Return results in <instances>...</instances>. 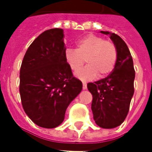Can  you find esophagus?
<instances>
[{
	"mask_svg": "<svg viewBox=\"0 0 152 152\" xmlns=\"http://www.w3.org/2000/svg\"><path fill=\"white\" fill-rule=\"evenodd\" d=\"M82 85H83V89H87V84H86V82H83Z\"/></svg>",
	"mask_w": 152,
	"mask_h": 152,
	"instance_id": "34e87169",
	"label": "esophagus"
}]
</instances>
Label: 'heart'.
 I'll return each instance as SVG.
<instances>
[{
  "instance_id": "1",
  "label": "heart",
  "mask_w": 152,
  "mask_h": 152,
  "mask_svg": "<svg viewBox=\"0 0 152 152\" xmlns=\"http://www.w3.org/2000/svg\"><path fill=\"white\" fill-rule=\"evenodd\" d=\"M65 58L74 72H78L86 62L88 65L76 76L83 80H89L99 75L103 78L114 69L117 59V49L111 40L89 34L80 39L76 43V50L69 48L65 52Z\"/></svg>"
}]
</instances>
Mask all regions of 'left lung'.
Here are the masks:
<instances>
[{
	"label": "left lung",
	"mask_w": 152,
	"mask_h": 152,
	"mask_svg": "<svg viewBox=\"0 0 152 152\" xmlns=\"http://www.w3.org/2000/svg\"><path fill=\"white\" fill-rule=\"evenodd\" d=\"M117 49L115 67L106 78L88 83L87 88L93 95L91 104L94 120L99 127L113 129L121 125L127 116L134 95L135 71L133 58L127 45L118 35L109 31Z\"/></svg>",
	"instance_id": "8db88e82"
}]
</instances>
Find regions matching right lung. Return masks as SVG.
<instances>
[{
	"mask_svg": "<svg viewBox=\"0 0 152 152\" xmlns=\"http://www.w3.org/2000/svg\"><path fill=\"white\" fill-rule=\"evenodd\" d=\"M63 30L42 32L28 47L20 67L19 93L26 114L38 126L53 129L82 89L65 58Z\"/></svg>",
	"mask_w": 152,
	"mask_h": 152,
	"instance_id": "1",
	"label": "right lung"
}]
</instances>
